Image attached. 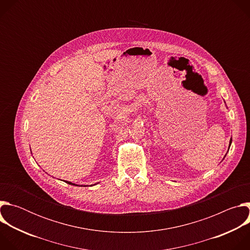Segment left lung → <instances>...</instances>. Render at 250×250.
<instances>
[{
	"label": "left lung",
	"mask_w": 250,
	"mask_h": 250,
	"mask_svg": "<svg viewBox=\"0 0 250 250\" xmlns=\"http://www.w3.org/2000/svg\"><path fill=\"white\" fill-rule=\"evenodd\" d=\"M229 144H231V139H230V142H229ZM229 146H230V145H229Z\"/></svg>",
	"instance_id": "8db88e82"
}]
</instances>
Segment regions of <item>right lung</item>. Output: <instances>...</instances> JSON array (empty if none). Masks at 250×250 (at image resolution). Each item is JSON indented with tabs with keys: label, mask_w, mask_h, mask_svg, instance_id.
<instances>
[{
	"label": "right lung",
	"mask_w": 250,
	"mask_h": 250,
	"mask_svg": "<svg viewBox=\"0 0 250 250\" xmlns=\"http://www.w3.org/2000/svg\"><path fill=\"white\" fill-rule=\"evenodd\" d=\"M67 183H68V184H71V182H68V181H67ZM72 185H73V184H72Z\"/></svg>",
	"instance_id": "obj_1"
}]
</instances>
